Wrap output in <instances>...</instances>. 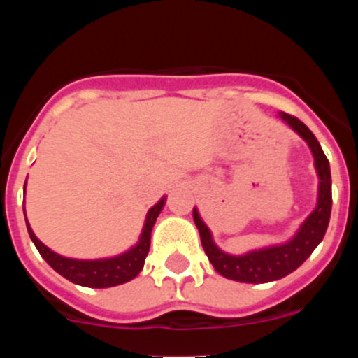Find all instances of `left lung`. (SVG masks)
<instances>
[{"label":"left lung","instance_id":"8db88e82","mask_svg":"<svg viewBox=\"0 0 358 358\" xmlns=\"http://www.w3.org/2000/svg\"><path fill=\"white\" fill-rule=\"evenodd\" d=\"M279 119H282L310 147L313 166H315L317 176H319L315 208L303 220L299 229L289 239L284 243L270 244V246L249 249L243 255H232V252L223 251L215 243L211 230L201 218L199 209L194 208V222L199 230L202 248H204L209 262L220 275L230 280H237V282L265 284L289 275L299 265H303L305 259L313 252V249L322 243L327 225H329L331 206H333L329 161H327L315 135L299 119L292 117L286 112H279Z\"/></svg>","mask_w":358,"mask_h":358}]
</instances>
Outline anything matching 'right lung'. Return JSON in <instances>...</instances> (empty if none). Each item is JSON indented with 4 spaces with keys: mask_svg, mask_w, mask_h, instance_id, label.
<instances>
[{
    "mask_svg": "<svg viewBox=\"0 0 358 358\" xmlns=\"http://www.w3.org/2000/svg\"><path fill=\"white\" fill-rule=\"evenodd\" d=\"M25 185H27V182L24 183V194ZM166 197H162L157 204H154L152 208L147 211L145 222H143L142 227V234H140L136 244H133L131 248L126 249L121 255L109 256V258H67V256L59 255V252L52 251L48 246H45V244L36 237V234L32 232L27 218H25V225H27L29 237H31V241L34 243L39 255L43 256V259H45L57 273H60V275L66 277L71 282L78 284V286L103 289V287H114L119 286V284L129 282V280L135 279V277L142 272L143 263H145V258L147 255H149L150 249V234H152L154 223H156L159 213L162 211Z\"/></svg>",
    "mask_w": 358,
    "mask_h": 358,
    "instance_id": "obj_1",
    "label": "right lung"
}]
</instances>
